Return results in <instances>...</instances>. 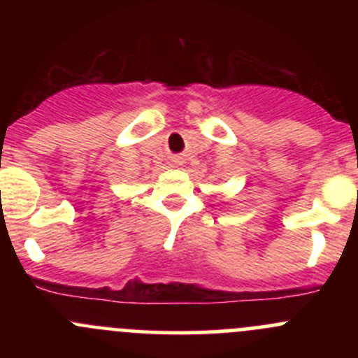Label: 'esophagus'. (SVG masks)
Wrapping results in <instances>:
<instances>
[{
    "mask_svg": "<svg viewBox=\"0 0 358 358\" xmlns=\"http://www.w3.org/2000/svg\"><path fill=\"white\" fill-rule=\"evenodd\" d=\"M178 162H180V161H178Z\"/></svg>",
    "mask_w": 358,
    "mask_h": 358,
    "instance_id": "obj_1",
    "label": "esophagus"
}]
</instances>
